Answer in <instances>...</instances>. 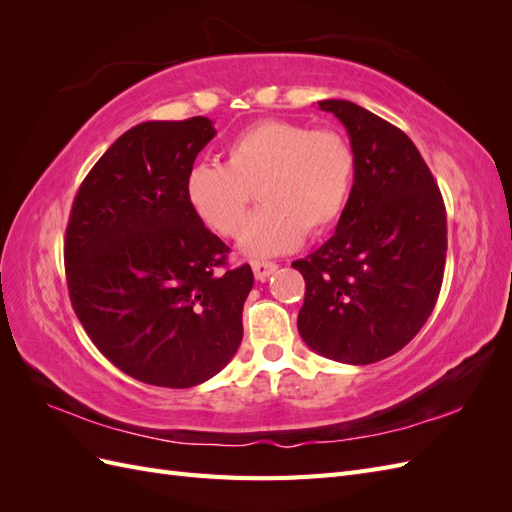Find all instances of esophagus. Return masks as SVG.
Returning a JSON list of instances; mask_svg holds the SVG:
<instances>
[{
  "mask_svg": "<svg viewBox=\"0 0 512 512\" xmlns=\"http://www.w3.org/2000/svg\"><path fill=\"white\" fill-rule=\"evenodd\" d=\"M275 269H277L275 262H260V260H254V262H252V271H254L258 282L269 280V277L273 275Z\"/></svg>",
  "mask_w": 512,
  "mask_h": 512,
  "instance_id": "obj_1",
  "label": "esophagus"
}]
</instances>
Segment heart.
<instances>
[{
  "label": "heart",
  "mask_w": 512,
  "mask_h": 512,
  "mask_svg": "<svg viewBox=\"0 0 512 512\" xmlns=\"http://www.w3.org/2000/svg\"><path fill=\"white\" fill-rule=\"evenodd\" d=\"M354 170V151L342 134L265 119L232 138L226 164H194L185 198L207 228L235 237L258 190L262 207L245 224L239 245L247 256L267 258L299 245L305 230L316 235L339 222Z\"/></svg>",
  "instance_id": "1"
}]
</instances>
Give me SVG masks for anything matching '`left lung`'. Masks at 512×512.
I'll return each instance as SVG.
<instances>
[{
	"instance_id": "8db88e82",
	"label": "left lung",
	"mask_w": 512,
	"mask_h": 512,
	"mask_svg": "<svg viewBox=\"0 0 512 512\" xmlns=\"http://www.w3.org/2000/svg\"><path fill=\"white\" fill-rule=\"evenodd\" d=\"M348 132L356 170L333 237L292 262L303 273V342L337 363L369 365L404 348L436 307L446 209L425 160L389 121L322 100Z\"/></svg>"
}]
</instances>
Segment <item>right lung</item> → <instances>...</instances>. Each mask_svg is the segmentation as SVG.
<instances>
[{
	"label": "right lung",
	"mask_w": 512,
	"mask_h": 512,
	"mask_svg": "<svg viewBox=\"0 0 512 512\" xmlns=\"http://www.w3.org/2000/svg\"><path fill=\"white\" fill-rule=\"evenodd\" d=\"M213 121H145L121 134L74 198L64 260L74 314L123 374L166 389L203 384L243 337L250 265L226 269V243L185 198Z\"/></svg>",
	"instance_id": "add662e5"
}]
</instances>
